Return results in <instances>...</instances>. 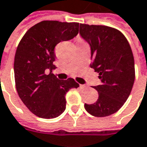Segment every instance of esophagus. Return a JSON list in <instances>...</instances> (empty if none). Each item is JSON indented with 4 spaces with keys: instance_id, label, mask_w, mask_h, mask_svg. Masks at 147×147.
I'll return each instance as SVG.
<instances>
[{
    "instance_id": "obj_1",
    "label": "esophagus",
    "mask_w": 147,
    "mask_h": 147,
    "mask_svg": "<svg viewBox=\"0 0 147 147\" xmlns=\"http://www.w3.org/2000/svg\"><path fill=\"white\" fill-rule=\"evenodd\" d=\"M80 88H87L88 87L85 86V85H80Z\"/></svg>"
}]
</instances>
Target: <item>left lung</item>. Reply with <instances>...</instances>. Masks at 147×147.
<instances>
[{
  "mask_svg": "<svg viewBox=\"0 0 147 147\" xmlns=\"http://www.w3.org/2000/svg\"><path fill=\"white\" fill-rule=\"evenodd\" d=\"M79 34L91 48L90 67L99 73L101 84L93 87L98 98L86 104L94 117L117 113L131 92L135 80L134 57L128 41L119 30L105 26L80 24Z\"/></svg>",
  "mask_w": 147,
  "mask_h": 147,
  "instance_id": "1",
  "label": "left lung"
}]
</instances>
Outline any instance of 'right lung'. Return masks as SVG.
<instances>
[{
	"mask_svg": "<svg viewBox=\"0 0 147 147\" xmlns=\"http://www.w3.org/2000/svg\"><path fill=\"white\" fill-rule=\"evenodd\" d=\"M79 24L44 20L27 30L15 55L16 87L21 101L39 117L51 119L66 108L65 95L79 84L74 78L59 79L51 74L55 69V48L61 41L74 39ZM47 71H50L49 75Z\"/></svg>",
	"mask_w": 147,
	"mask_h": 147,
	"instance_id": "right-lung-1",
	"label": "right lung"
}]
</instances>
